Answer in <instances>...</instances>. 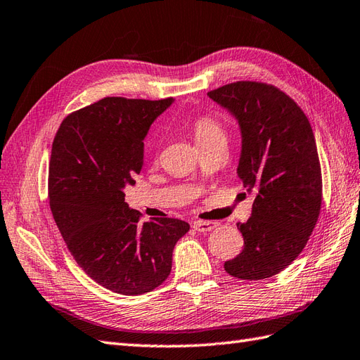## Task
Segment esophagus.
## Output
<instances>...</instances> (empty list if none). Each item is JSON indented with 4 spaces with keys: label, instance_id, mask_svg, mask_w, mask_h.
Listing matches in <instances>:
<instances>
[{
    "label": "esophagus",
    "instance_id": "1",
    "mask_svg": "<svg viewBox=\"0 0 360 360\" xmlns=\"http://www.w3.org/2000/svg\"><path fill=\"white\" fill-rule=\"evenodd\" d=\"M218 226L217 221H194V229L197 232H210L212 229H215V227Z\"/></svg>",
    "mask_w": 360,
    "mask_h": 360
}]
</instances>
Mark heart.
Wrapping results in <instances>:
<instances>
[{
	"label": "heart",
	"mask_w": 360,
	"mask_h": 360,
	"mask_svg": "<svg viewBox=\"0 0 360 360\" xmlns=\"http://www.w3.org/2000/svg\"><path fill=\"white\" fill-rule=\"evenodd\" d=\"M192 129H194V137L198 146L214 143L218 140H226V133L221 124L210 116L197 117Z\"/></svg>",
	"instance_id": "heart-1"
}]
</instances>
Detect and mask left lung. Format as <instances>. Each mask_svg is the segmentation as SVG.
<instances>
[{
    "label": "left lung",
    "instance_id": "1",
    "mask_svg": "<svg viewBox=\"0 0 360 360\" xmlns=\"http://www.w3.org/2000/svg\"><path fill=\"white\" fill-rule=\"evenodd\" d=\"M207 96L238 122L241 153L236 174L255 195L240 255L227 274L249 281L274 276L297 258L318 221L322 177L310 122L274 85L233 82Z\"/></svg>",
    "mask_w": 360,
    "mask_h": 360
}]
</instances>
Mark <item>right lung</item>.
<instances>
[{"mask_svg":"<svg viewBox=\"0 0 360 360\" xmlns=\"http://www.w3.org/2000/svg\"><path fill=\"white\" fill-rule=\"evenodd\" d=\"M174 99L105 98L67 116L51 146L50 209L67 248L96 283L120 295L154 290L189 231L177 218L140 223L125 203L143 166V140Z\"/></svg>","mask_w":360,"mask_h":360,"instance_id":"add662e5","label":"right lung"}]
</instances>
